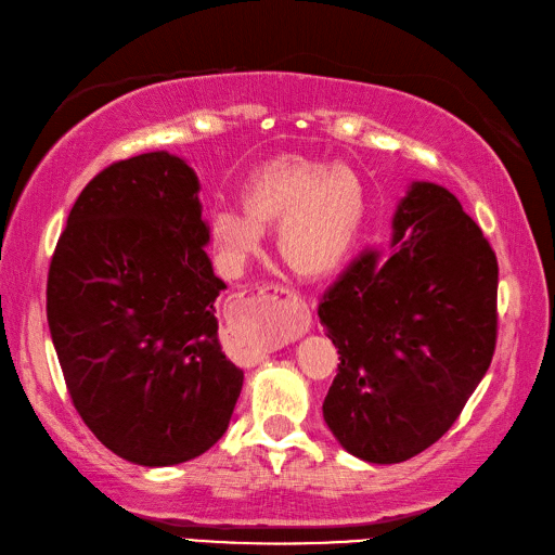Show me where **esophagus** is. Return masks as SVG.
Wrapping results in <instances>:
<instances>
[{
	"mask_svg": "<svg viewBox=\"0 0 555 555\" xmlns=\"http://www.w3.org/2000/svg\"><path fill=\"white\" fill-rule=\"evenodd\" d=\"M310 326V308L294 289L263 284L238 298V312L231 317L229 335L245 363H259L280 343L294 340Z\"/></svg>",
	"mask_w": 555,
	"mask_h": 555,
	"instance_id": "obj_1",
	"label": "esophagus"
}]
</instances>
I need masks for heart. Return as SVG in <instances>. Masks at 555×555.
Returning <instances> with one entry per match:
<instances>
[{
  "mask_svg": "<svg viewBox=\"0 0 555 555\" xmlns=\"http://www.w3.org/2000/svg\"><path fill=\"white\" fill-rule=\"evenodd\" d=\"M367 212L365 184L349 166L289 155L263 164L243 188V212L212 215V243L233 271L257 255L268 227L296 273L322 278L345 263Z\"/></svg>",
  "mask_w": 555,
  "mask_h": 555,
  "instance_id": "b5f03b06",
  "label": "heart"
}]
</instances>
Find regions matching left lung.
Masks as SVG:
<instances>
[{
    "label": "left lung",
    "instance_id": "8db88e82",
    "mask_svg": "<svg viewBox=\"0 0 555 555\" xmlns=\"http://www.w3.org/2000/svg\"><path fill=\"white\" fill-rule=\"evenodd\" d=\"M391 245L365 249L319 300L338 347L324 418L367 463H402L461 416L498 340V259L459 198L414 182Z\"/></svg>",
    "mask_w": 555,
    "mask_h": 555
}]
</instances>
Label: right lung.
I'll return each mask as SVG.
<instances>
[{
  "label": "right lung",
  "instance_id": "obj_1",
  "mask_svg": "<svg viewBox=\"0 0 555 555\" xmlns=\"http://www.w3.org/2000/svg\"><path fill=\"white\" fill-rule=\"evenodd\" d=\"M208 241L196 173L145 153L86 184L50 259L46 314L66 391L96 440L137 465L201 456L243 389L217 340L227 284Z\"/></svg>",
  "mask_w": 555,
  "mask_h": 555
}]
</instances>
